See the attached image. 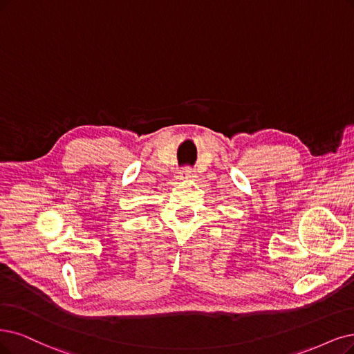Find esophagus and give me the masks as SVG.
<instances>
[{
  "mask_svg": "<svg viewBox=\"0 0 354 354\" xmlns=\"http://www.w3.org/2000/svg\"><path fill=\"white\" fill-rule=\"evenodd\" d=\"M195 176V170H192V169H189V167H185L184 170H180V174H179V179H182V180H188V179H194Z\"/></svg>",
  "mask_w": 354,
  "mask_h": 354,
  "instance_id": "esophagus-1",
  "label": "esophagus"
}]
</instances>
